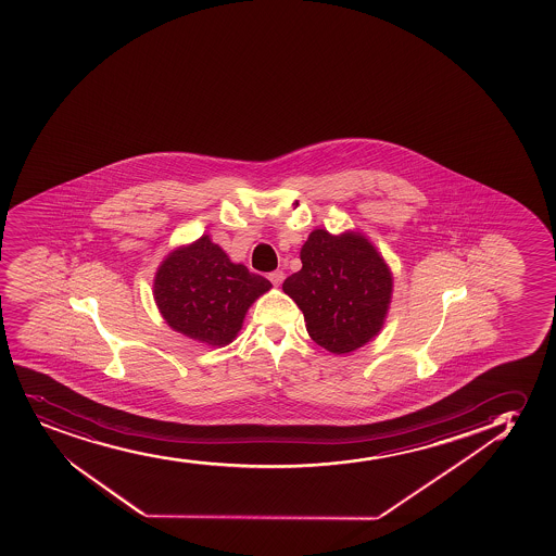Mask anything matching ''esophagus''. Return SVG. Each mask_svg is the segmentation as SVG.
<instances>
[{
  "mask_svg": "<svg viewBox=\"0 0 556 556\" xmlns=\"http://www.w3.org/2000/svg\"><path fill=\"white\" fill-rule=\"evenodd\" d=\"M269 282L274 285V287H279L281 285L282 279H285V274H282L281 269H275L271 274L268 275Z\"/></svg>",
  "mask_w": 556,
  "mask_h": 556,
  "instance_id": "esophagus-1",
  "label": "esophagus"
}]
</instances>
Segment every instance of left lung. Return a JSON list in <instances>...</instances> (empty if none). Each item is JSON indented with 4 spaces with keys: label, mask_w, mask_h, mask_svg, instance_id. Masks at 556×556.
<instances>
[{
    "label": "left lung",
    "mask_w": 556,
    "mask_h": 556,
    "mask_svg": "<svg viewBox=\"0 0 556 556\" xmlns=\"http://www.w3.org/2000/svg\"><path fill=\"white\" fill-rule=\"evenodd\" d=\"M301 263L282 290L303 311L314 342L343 355L381 331L392 275L366 238L316 229L301 248Z\"/></svg>",
    "instance_id": "1"
}]
</instances>
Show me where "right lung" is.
Segmentation results:
<instances>
[{"label":"right lung","instance_id":"right-lung-1","mask_svg":"<svg viewBox=\"0 0 556 556\" xmlns=\"http://www.w3.org/2000/svg\"><path fill=\"white\" fill-rule=\"evenodd\" d=\"M271 282L232 264L225 251L201 237L174 251L155 277V301L169 327L208 345L237 337L251 303Z\"/></svg>","mask_w":556,"mask_h":556}]
</instances>
